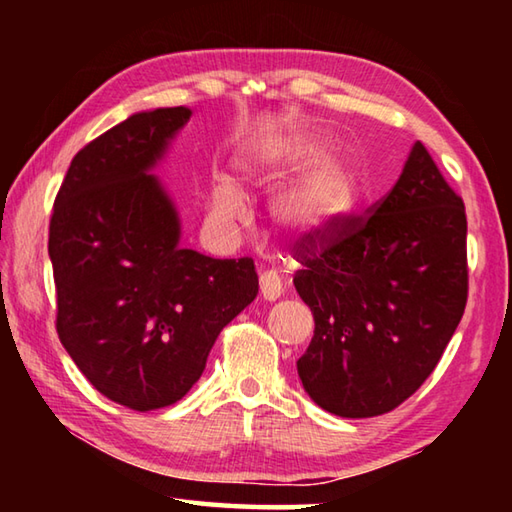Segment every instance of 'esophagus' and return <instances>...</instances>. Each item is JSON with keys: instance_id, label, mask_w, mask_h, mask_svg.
<instances>
[{"instance_id": "obj_1", "label": "esophagus", "mask_w": 512, "mask_h": 512, "mask_svg": "<svg viewBox=\"0 0 512 512\" xmlns=\"http://www.w3.org/2000/svg\"><path fill=\"white\" fill-rule=\"evenodd\" d=\"M284 293V287H282V280L277 277L275 273H262L259 275V296H262L266 302H275L280 300Z\"/></svg>"}]
</instances>
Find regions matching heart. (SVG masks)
I'll use <instances>...</instances> for the list:
<instances>
[{"mask_svg": "<svg viewBox=\"0 0 512 512\" xmlns=\"http://www.w3.org/2000/svg\"><path fill=\"white\" fill-rule=\"evenodd\" d=\"M248 185L257 194H273L271 219L275 230L291 241H307L329 235L357 212L366 180V164L352 146H332L320 135H293L244 158ZM207 219L219 232H235L248 221L244 194L230 180H216Z\"/></svg>", "mask_w": 512, "mask_h": 512, "instance_id": "b5f03b06", "label": "heart"}]
</instances>
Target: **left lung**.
Returning a JSON list of instances; mask_svg holds the SVG:
<instances>
[{"mask_svg": "<svg viewBox=\"0 0 512 512\" xmlns=\"http://www.w3.org/2000/svg\"><path fill=\"white\" fill-rule=\"evenodd\" d=\"M465 205L420 142L366 221L300 244L296 291L314 314L305 393L341 418L411 397L443 357L467 300Z\"/></svg>", "mask_w": 512, "mask_h": 512, "instance_id": "left-lung-1", "label": "left lung"}]
</instances>
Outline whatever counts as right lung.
<instances>
[{
  "mask_svg": "<svg viewBox=\"0 0 512 512\" xmlns=\"http://www.w3.org/2000/svg\"><path fill=\"white\" fill-rule=\"evenodd\" d=\"M192 110L135 112L74 155L49 225L60 343L108 400L153 411L185 397L221 329L255 300L253 259L180 246L155 169Z\"/></svg>",
  "mask_w": 512,
  "mask_h": 512,
  "instance_id": "obj_1",
  "label": "right lung"
}]
</instances>
